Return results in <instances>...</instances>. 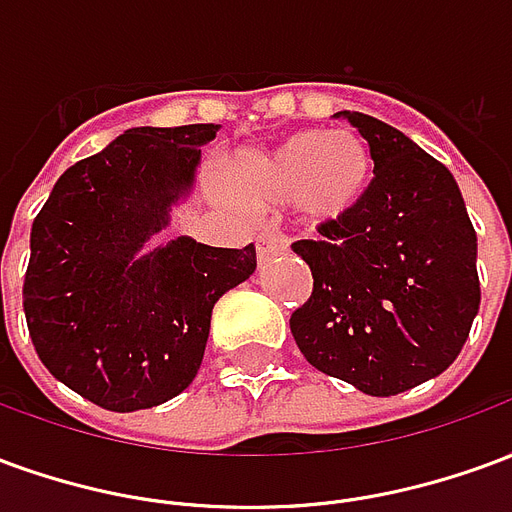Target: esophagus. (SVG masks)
I'll return each instance as SVG.
<instances>
[{
  "label": "esophagus",
  "mask_w": 512,
  "mask_h": 512,
  "mask_svg": "<svg viewBox=\"0 0 512 512\" xmlns=\"http://www.w3.org/2000/svg\"><path fill=\"white\" fill-rule=\"evenodd\" d=\"M285 238L279 233H260L257 235V257L260 260H268L274 255H285Z\"/></svg>",
  "instance_id": "34e87169"
}]
</instances>
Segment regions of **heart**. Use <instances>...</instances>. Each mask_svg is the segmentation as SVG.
I'll return each mask as SVG.
<instances>
[{
  "instance_id": "b5f03b06",
  "label": "heart",
  "mask_w": 512,
  "mask_h": 512,
  "mask_svg": "<svg viewBox=\"0 0 512 512\" xmlns=\"http://www.w3.org/2000/svg\"><path fill=\"white\" fill-rule=\"evenodd\" d=\"M370 175L373 153L356 131H299L238 158L230 186L257 211H277L290 202L304 224H329L362 202Z\"/></svg>"
}]
</instances>
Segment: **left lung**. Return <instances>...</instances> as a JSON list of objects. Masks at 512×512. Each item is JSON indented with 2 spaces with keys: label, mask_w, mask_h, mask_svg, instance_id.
<instances>
[{
  "label": "left lung",
  "mask_w": 512,
  "mask_h": 512,
  "mask_svg": "<svg viewBox=\"0 0 512 512\" xmlns=\"http://www.w3.org/2000/svg\"><path fill=\"white\" fill-rule=\"evenodd\" d=\"M373 153L365 197L293 252L312 296L290 332L312 367L373 397L441 376L480 310L477 233L441 161L397 128L345 112Z\"/></svg>",
  "instance_id": "left-lung-1"
}]
</instances>
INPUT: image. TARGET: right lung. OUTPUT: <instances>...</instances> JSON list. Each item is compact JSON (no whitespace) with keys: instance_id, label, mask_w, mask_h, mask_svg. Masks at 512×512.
<instances>
[{"instance_id":"obj_1","label":"right lung","mask_w":512,"mask_h":512,"mask_svg":"<svg viewBox=\"0 0 512 512\" xmlns=\"http://www.w3.org/2000/svg\"><path fill=\"white\" fill-rule=\"evenodd\" d=\"M219 126L131 128L76 161L32 222L24 312L51 376L106 411L167 403L202 365L213 304L255 274V246L189 235L139 255L194 186Z\"/></svg>"}]
</instances>
